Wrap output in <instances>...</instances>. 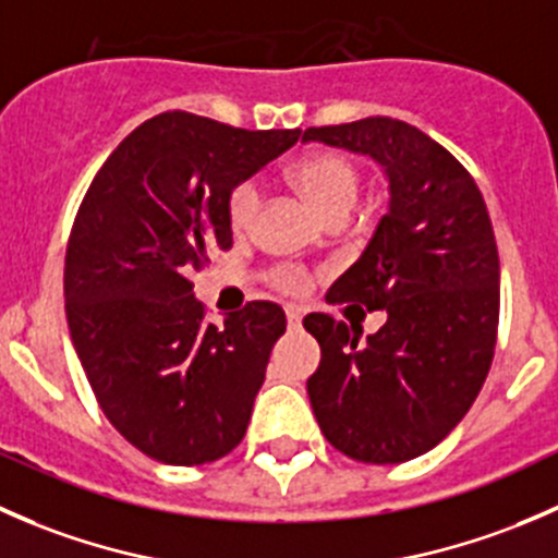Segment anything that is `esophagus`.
<instances>
[{"label": "esophagus", "instance_id": "obj_1", "mask_svg": "<svg viewBox=\"0 0 558 558\" xmlns=\"http://www.w3.org/2000/svg\"><path fill=\"white\" fill-rule=\"evenodd\" d=\"M286 318H289L291 329H296V326L302 324V307L300 305H286Z\"/></svg>", "mask_w": 558, "mask_h": 558}]
</instances>
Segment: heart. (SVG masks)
I'll return each instance as SVG.
<instances>
[{"instance_id": "b5f03b06", "label": "heart", "mask_w": 558, "mask_h": 558, "mask_svg": "<svg viewBox=\"0 0 558 558\" xmlns=\"http://www.w3.org/2000/svg\"><path fill=\"white\" fill-rule=\"evenodd\" d=\"M289 180L294 189L307 199V205L318 213L324 221L340 223L348 216V210L356 202L359 189H362V172L356 161L348 159L345 154L337 150H311L300 156L289 167ZM227 221L234 234H245L253 227L262 207V191L256 180H240L229 189L227 194ZM275 289L283 294H302L311 283L307 272L296 264H278L269 272Z\"/></svg>"}]
</instances>
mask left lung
Listing matches in <instances>:
<instances>
[{
  "instance_id": "left-lung-1",
  "label": "left lung",
  "mask_w": 558,
  "mask_h": 558,
  "mask_svg": "<svg viewBox=\"0 0 558 558\" xmlns=\"http://www.w3.org/2000/svg\"><path fill=\"white\" fill-rule=\"evenodd\" d=\"M302 140L386 167L388 213L326 294L331 305L384 311L386 324L364 342L356 324L331 315L311 313L302 324L320 345L307 393L326 440L364 464H402L446 440L492 367L499 326L492 218L461 161L397 118L311 126Z\"/></svg>"
}]
</instances>
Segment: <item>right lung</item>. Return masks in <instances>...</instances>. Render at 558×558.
Returning a JSON list of instances; mask_svg holds the SVG:
<instances>
[{
  "label": "right lung",
  "instance_id": "right-lung-1",
  "mask_svg": "<svg viewBox=\"0 0 558 558\" xmlns=\"http://www.w3.org/2000/svg\"><path fill=\"white\" fill-rule=\"evenodd\" d=\"M300 134L159 112L107 156L77 207L64 258L72 345L107 421L150 459L210 464L245 437L286 313L247 302L216 326L189 275L232 247L229 189Z\"/></svg>",
  "mask_w": 558,
  "mask_h": 558
}]
</instances>
